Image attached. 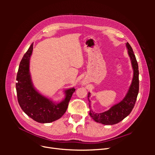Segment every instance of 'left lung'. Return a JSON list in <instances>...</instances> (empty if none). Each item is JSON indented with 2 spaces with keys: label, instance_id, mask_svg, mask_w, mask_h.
Returning a JSON list of instances; mask_svg holds the SVG:
<instances>
[{
  "label": "left lung",
  "instance_id": "1",
  "mask_svg": "<svg viewBox=\"0 0 155 155\" xmlns=\"http://www.w3.org/2000/svg\"><path fill=\"white\" fill-rule=\"evenodd\" d=\"M126 46L128 49V54L134 70L132 83L124 99L119 104L112 106L109 110L102 113H95L94 112H93L91 108L90 100H88L90 102L89 103V109H90L89 114L96 122L104 125H114L118 124L130 113L134 107L139 91L138 65L132 47L128 43H127ZM90 95L91 94L88 93V99H89Z\"/></svg>",
  "mask_w": 155,
  "mask_h": 155
}]
</instances>
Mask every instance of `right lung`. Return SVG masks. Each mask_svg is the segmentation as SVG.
Returning a JSON list of instances; mask_svg holds the SVG:
<instances>
[{"instance_id":"1","label":"right lung","mask_w":155,"mask_h":155,"mask_svg":"<svg viewBox=\"0 0 155 155\" xmlns=\"http://www.w3.org/2000/svg\"><path fill=\"white\" fill-rule=\"evenodd\" d=\"M33 43L21 61L17 75L16 91L18 104L22 110L31 118L39 123H50L60 118L66 112L72 94V88L65 91L64 100L55 104L37 92L33 87L29 72L30 56Z\"/></svg>"}]
</instances>
